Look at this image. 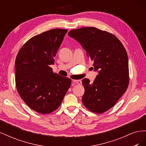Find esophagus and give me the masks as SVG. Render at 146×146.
Segmentation results:
<instances>
[{"label": "esophagus", "instance_id": "1", "mask_svg": "<svg viewBox=\"0 0 146 146\" xmlns=\"http://www.w3.org/2000/svg\"><path fill=\"white\" fill-rule=\"evenodd\" d=\"M72 82L74 83L78 84V85H82V82L80 80H72Z\"/></svg>", "mask_w": 146, "mask_h": 146}]
</instances>
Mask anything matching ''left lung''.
I'll return each mask as SVG.
<instances>
[{
	"label": "left lung",
	"instance_id": "8db88e82",
	"mask_svg": "<svg viewBox=\"0 0 146 146\" xmlns=\"http://www.w3.org/2000/svg\"><path fill=\"white\" fill-rule=\"evenodd\" d=\"M68 35L80 43L98 71L93 83L84 78L82 102L96 113H103L115 105L129 83V60L125 48L114 35L95 27L69 31Z\"/></svg>",
	"mask_w": 146,
	"mask_h": 146
}]
</instances>
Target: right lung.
<instances>
[{"instance_id":"1","label":"right lung","mask_w":146,"mask_h":146,"mask_svg":"<svg viewBox=\"0 0 146 146\" xmlns=\"http://www.w3.org/2000/svg\"><path fill=\"white\" fill-rule=\"evenodd\" d=\"M68 30L55 29L36 35L21 48L15 61L16 86L29 107L41 114L58 108L71 79L53 72L50 65Z\"/></svg>"}]
</instances>
